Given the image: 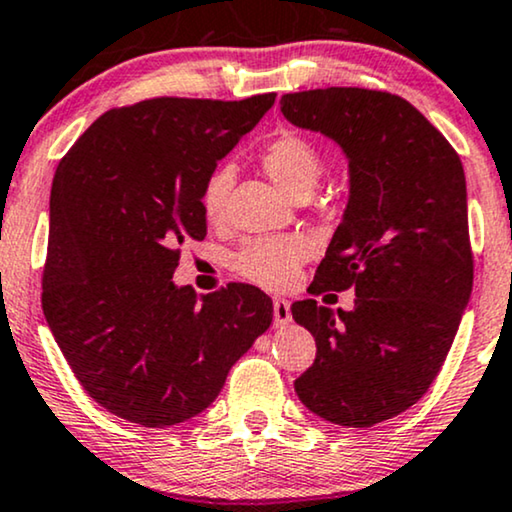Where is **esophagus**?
<instances>
[{
  "instance_id": "34e87169",
  "label": "esophagus",
  "mask_w": 512,
  "mask_h": 512,
  "mask_svg": "<svg viewBox=\"0 0 512 512\" xmlns=\"http://www.w3.org/2000/svg\"><path fill=\"white\" fill-rule=\"evenodd\" d=\"M272 313H275V327H284V324L291 322V303L287 298H275Z\"/></svg>"
}]
</instances>
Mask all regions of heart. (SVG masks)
Wrapping results in <instances>:
<instances>
[{"label": "heart", "mask_w": 512, "mask_h": 512, "mask_svg": "<svg viewBox=\"0 0 512 512\" xmlns=\"http://www.w3.org/2000/svg\"><path fill=\"white\" fill-rule=\"evenodd\" d=\"M261 167L287 195L298 197L308 195L320 178L322 155L313 141L296 131L282 129L261 148ZM232 181H235V171L225 164L209 174L202 190V211L207 221H223ZM308 254V242L298 235L258 237L237 251L232 258V268L244 280L263 289H287L296 280L298 268Z\"/></svg>", "instance_id": "heart-1"}]
</instances>
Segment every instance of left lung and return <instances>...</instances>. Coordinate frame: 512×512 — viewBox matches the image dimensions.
Here are the masks:
<instances>
[{
  "mask_svg": "<svg viewBox=\"0 0 512 512\" xmlns=\"http://www.w3.org/2000/svg\"><path fill=\"white\" fill-rule=\"evenodd\" d=\"M280 105L341 145L350 169L348 207L310 291L355 289V308L291 305L317 343L296 395L336 426H376L426 395L470 301L466 174L447 138L388 91L329 86Z\"/></svg>",
  "mask_w": 512,
  "mask_h": 512,
  "instance_id": "1",
  "label": "left lung"
}]
</instances>
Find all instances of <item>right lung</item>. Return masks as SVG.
Here are the masks:
<instances>
[{
	"mask_svg": "<svg viewBox=\"0 0 512 512\" xmlns=\"http://www.w3.org/2000/svg\"><path fill=\"white\" fill-rule=\"evenodd\" d=\"M275 94L150 98L96 119L58 164L42 308L86 395L145 428L188 421L272 322L251 284L197 298L176 287L181 247L204 240L202 190Z\"/></svg>",
	"mask_w": 512,
	"mask_h": 512,
	"instance_id": "add662e5",
	"label": "right lung"
}]
</instances>
